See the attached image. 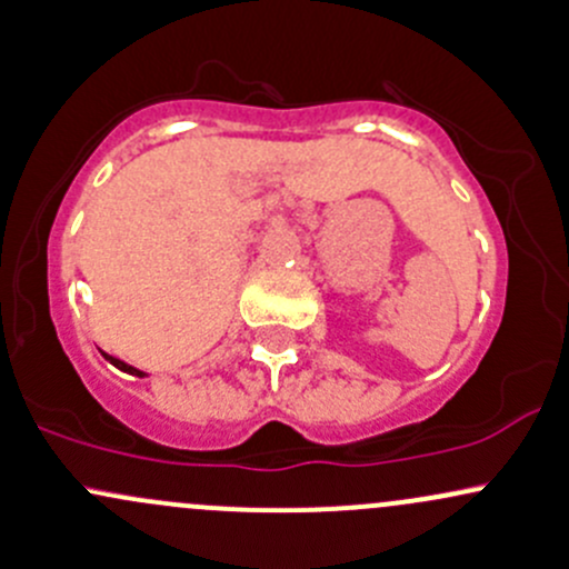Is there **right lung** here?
<instances>
[{
  "label": "right lung",
  "mask_w": 569,
  "mask_h": 569,
  "mask_svg": "<svg viewBox=\"0 0 569 569\" xmlns=\"http://www.w3.org/2000/svg\"><path fill=\"white\" fill-rule=\"evenodd\" d=\"M102 358H106L108 363H111V366H116V369H119V371H127V375H132V377H146V371H140V369H136V366L124 363V360H119V358L108 356V352H102Z\"/></svg>",
  "instance_id": "1"
}]
</instances>
